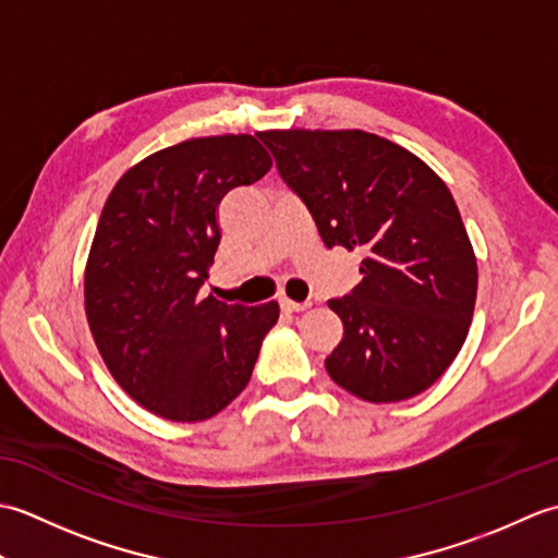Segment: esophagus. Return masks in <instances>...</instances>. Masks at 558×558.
Wrapping results in <instances>:
<instances>
[{"label":"esophagus","instance_id":"obj_1","mask_svg":"<svg viewBox=\"0 0 558 558\" xmlns=\"http://www.w3.org/2000/svg\"><path fill=\"white\" fill-rule=\"evenodd\" d=\"M280 306H282V310H286V312H304V310H310L312 302H294V300L282 298V300H280Z\"/></svg>","mask_w":558,"mask_h":558}]
</instances>
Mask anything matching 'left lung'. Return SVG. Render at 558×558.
<instances>
[{
  "instance_id": "1",
  "label": "left lung",
  "mask_w": 558,
  "mask_h": 558,
  "mask_svg": "<svg viewBox=\"0 0 558 558\" xmlns=\"http://www.w3.org/2000/svg\"><path fill=\"white\" fill-rule=\"evenodd\" d=\"M256 136L324 244L364 254L360 286L328 300L342 322L330 378L369 402L422 393L456 360L477 300V258L448 186L414 153L360 129Z\"/></svg>"
}]
</instances>
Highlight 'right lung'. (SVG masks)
<instances>
[{"mask_svg": "<svg viewBox=\"0 0 558 558\" xmlns=\"http://www.w3.org/2000/svg\"><path fill=\"white\" fill-rule=\"evenodd\" d=\"M248 134L189 138L129 168L93 236L83 298L114 381L172 422L218 414L246 388L278 302L201 298L220 244L218 206L270 170Z\"/></svg>", "mask_w": 558, "mask_h": 558, "instance_id": "obj_1", "label": "right lung"}]
</instances>
